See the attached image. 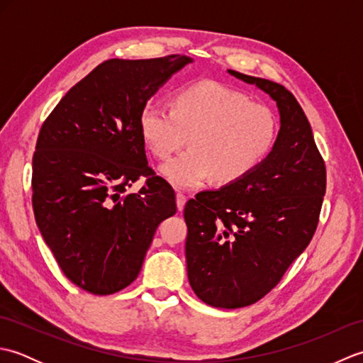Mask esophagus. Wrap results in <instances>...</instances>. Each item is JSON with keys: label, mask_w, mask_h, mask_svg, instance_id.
I'll list each match as a JSON object with an SVG mask.
<instances>
[{"label": "esophagus", "mask_w": 363, "mask_h": 363, "mask_svg": "<svg viewBox=\"0 0 363 363\" xmlns=\"http://www.w3.org/2000/svg\"><path fill=\"white\" fill-rule=\"evenodd\" d=\"M186 201H187V196L184 194H176V206H177V211H182L184 206H186Z\"/></svg>", "instance_id": "1"}]
</instances>
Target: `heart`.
Listing matches in <instances>:
<instances>
[{"label":"heart","instance_id":"b5f03b06","mask_svg":"<svg viewBox=\"0 0 363 363\" xmlns=\"http://www.w3.org/2000/svg\"><path fill=\"white\" fill-rule=\"evenodd\" d=\"M140 133L159 159L172 156L189 137L190 148L167 162L160 173L177 189H195L209 177L230 184L251 173L272 151L277 121L268 106L204 81L177 90L173 107L146 104Z\"/></svg>","mask_w":363,"mask_h":363}]
</instances>
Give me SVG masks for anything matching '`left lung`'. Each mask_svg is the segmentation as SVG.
<instances>
[{
	"mask_svg": "<svg viewBox=\"0 0 363 363\" xmlns=\"http://www.w3.org/2000/svg\"><path fill=\"white\" fill-rule=\"evenodd\" d=\"M272 96L281 129L272 152L242 179L201 191L184 209L189 282L220 309L251 306L272 291L317 230L326 165L303 107L284 86L229 70Z\"/></svg>",
	"mask_w": 363,
	"mask_h": 363,
	"instance_id": "1",
	"label": "left lung"
}]
</instances>
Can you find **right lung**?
Instances as JSON below:
<instances>
[{
  "mask_svg": "<svg viewBox=\"0 0 363 363\" xmlns=\"http://www.w3.org/2000/svg\"><path fill=\"white\" fill-rule=\"evenodd\" d=\"M182 54L109 59L67 91L38 133L33 209L64 274L94 295L135 281L160 221L176 213L172 186L148 165L140 113ZM145 177L137 194L132 182Z\"/></svg>",
  "mask_w": 363,
  "mask_h": 363,
  "instance_id": "right-lung-1",
  "label": "right lung"
}]
</instances>
